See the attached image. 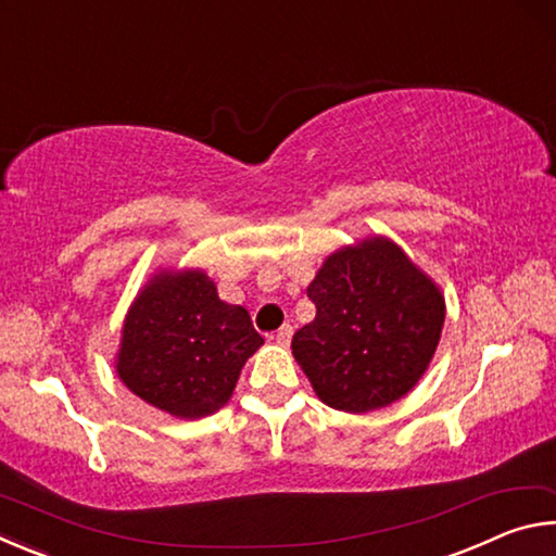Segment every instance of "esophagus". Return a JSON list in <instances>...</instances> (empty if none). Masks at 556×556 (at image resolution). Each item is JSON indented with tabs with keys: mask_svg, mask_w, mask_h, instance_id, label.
Listing matches in <instances>:
<instances>
[{
	"mask_svg": "<svg viewBox=\"0 0 556 556\" xmlns=\"http://www.w3.org/2000/svg\"><path fill=\"white\" fill-rule=\"evenodd\" d=\"M291 333H294V331H291V326L287 324V326H281L277 333H271V341H275L281 348H287L291 343Z\"/></svg>",
	"mask_w": 556,
	"mask_h": 556,
	"instance_id": "34e87169",
	"label": "esophagus"
}]
</instances>
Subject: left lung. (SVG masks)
I'll return each instance as SVG.
<instances>
[{"label":"left lung","mask_w":556,"mask_h":556,"mask_svg":"<svg viewBox=\"0 0 556 556\" xmlns=\"http://www.w3.org/2000/svg\"><path fill=\"white\" fill-rule=\"evenodd\" d=\"M316 316L291 341L316 397L348 414L390 407L437 353L446 301L397 242L368 235L324 260L306 287Z\"/></svg>","instance_id":"1"}]
</instances>
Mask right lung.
I'll list each match as a JSON object with an SVG mask.
<instances>
[{
	"mask_svg": "<svg viewBox=\"0 0 556 556\" xmlns=\"http://www.w3.org/2000/svg\"><path fill=\"white\" fill-rule=\"evenodd\" d=\"M262 343L248 308L225 304L203 269H159L127 308L115 370L152 407L201 419L228 404Z\"/></svg>",
	"mask_w": 556,
	"mask_h": 556,
	"instance_id": "1",
	"label": "right lung"
}]
</instances>
